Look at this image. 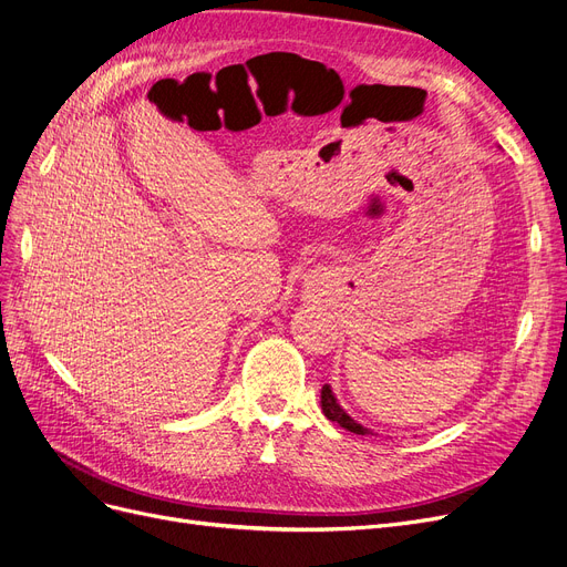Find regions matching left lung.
Wrapping results in <instances>:
<instances>
[{
    "mask_svg": "<svg viewBox=\"0 0 567 567\" xmlns=\"http://www.w3.org/2000/svg\"><path fill=\"white\" fill-rule=\"evenodd\" d=\"M321 410H323V414H326L332 423H337L339 427L349 430V433H355V435H374L370 427L360 425L355 419H351V416L342 410V404L337 402V398H334V393H332V389L328 386V383L321 389Z\"/></svg>",
    "mask_w": 567,
    "mask_h": 567,
    "instance_id": "1",
    "label": "left lung"
}]
</instances>
